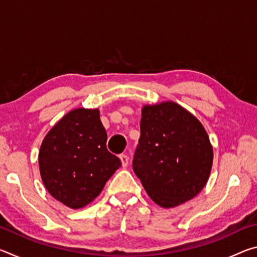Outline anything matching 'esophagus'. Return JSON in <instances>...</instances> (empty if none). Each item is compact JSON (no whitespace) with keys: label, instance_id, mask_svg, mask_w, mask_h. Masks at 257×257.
Returning a JSON list of instances; mask_svg holds the SVG:
<instances>
[{"label":"esophagus","instance_id":"1","mask_svg":"<svg viewBox=\"0 0 257 257\" xmlns=\"http://www.w3.org/2000/svg\"><path fill=\"white\" fill-rule=\"evenodd\" d=\"M120 160H121V163H122V167L125 168L128 165L129 162V158L125 154H121L120 155Z\"/></svg>","mask_w":257,"mask_h":257}]
</instances>
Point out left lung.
Here are the masks:
<instances>
[{"mask_svg":"<svg viewBox=\"0 0 257 257\" xmlns=\"http://www.w3.org/2000/svg\"><path fill=\"white\" fill-rule=\"evenodd\" d=\"M212 164L213 147L196 116L172 101L143 106L133 167L152 201L164 208L190 201L205 187Z\"/></svg>","mask_w":257,"mask_h":257,"instance_id":"left-lung-1","label":"left lung"}]
</instances>
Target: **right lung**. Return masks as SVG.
Segmentation results:
<instances>
[{
  "label": "right lung",
  "mask_w": 257,
  "mask_h": 257,
  "mask_svg": "<svg viewBox=\"0 0 257 257\" xmlns=\"http://www.w3.org/2000/svg\"><path fill=\"white\" fill-rule=\"evenodd\" d=\"M106 139L98 108H75L53 125L38 153L43 184L52 197L77 210L101 194L121 167Z\"/></svg>",
  "instance_id": "1"
}]
</instances>
